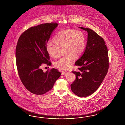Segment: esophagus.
Masks as SVG:
<instances>
[{
    "label": "esophagus",
    "mask_w": 125,
    "mask_h": 125,
    "mask_svg": "<svg viewBox=\"0 0 125 125\" xmlns=\"http://www.w3.org/2000/svg\"><path fill=\"white\" fill-rule=\"evenodd\" d=\"M67 73V71H62V73H61V74L62 75H64L65 74H66Z\"/></svg>",
    "instance_id": "esophagus-1"
}]
</instances>
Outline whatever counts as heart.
I'll list each match as a JSON object with an SVG mask.
<instances>
[{"instance_id":"heart-1","label":"heart","mask_w":125,"mask_h":125,"mask_svg":"<svg viewBox=\"0 0 125 125\" xmlns=\"http://www.w3.org/2000/svg\"><path fill=\"white\" fill-rule=\"evenodd\" d=\"M54 42H48L46 46V51L52 58L58 56L63 50L62 57L55 61V67L61 70L70 67L73 57L77 58L83 53L86 46L84 34L80 31L68 29L56 34L53 39Z\"/></svg>"}]
</instances>
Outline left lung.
<instances>
[{
	"mask_svg": "<svg viewBox=\"0 0 125 125\" xmlns=\"http://www.w3.org/2000/svg\"><path fill=\"white\" fill-rule=\"evenodd\" d=\"M88 32L85 50L75 63L79 71H72L76 79L71 89L79 97H86L94 93L106 75L109 67L108 54L103 38L94 31L79 27Z\"/></svg>",
	"mask_w": 125,
	"mask_h": 125,
	"instance_id": "obj_1",
	"label": "left lung"
}]
</instances>
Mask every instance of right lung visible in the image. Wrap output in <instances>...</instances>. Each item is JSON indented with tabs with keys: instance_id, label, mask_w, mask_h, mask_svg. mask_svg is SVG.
<instances>
[{
	"instance_id": "right-lung-1",
	"label": "right lung",
	"mask_w": 125,
	"mask_h": 125,
	"mask_svg": "<svg viewBox=\"0 0 125 125\" xmlns=\"http://www.w3.org/2000/svg\"><path fill=\"white\" fill-rule=\"evenodd\" d=\"M56 23H44L29 28L19 37L16 48L18 75L25 88L31 93L42 95L53 87L61 73L52 68L44 72L42 64L51 65L46 46Z\"/></svg>"
}]
</instances>
